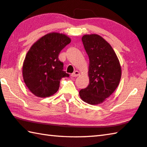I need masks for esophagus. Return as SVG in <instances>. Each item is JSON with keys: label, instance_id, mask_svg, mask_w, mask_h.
<instances>
[{"label": "esophagus", "instance_id": "esophagus-1", "mask_svg": "<svg viewBox=\"0 0 147 147\" xmlns=\"http://www.w3.org/2000/svg\"><path fill=\"white\" fill-rule=\"evenodd\" d=\"M80 75V73H79V71H75L73 73H72V74H71V76H73V77H76V76H78Z\"/></svg>", "mask_w": 147, "mask_h": 147}]
</instances>
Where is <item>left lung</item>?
<instances>
[{
    "mask_svg": "<svg viewBox=\"0 0 147 147\" xmlns=\"http://www.w3.org/2000/svg\"><path fill=\"white\" fill-rule=\"evenodd\" d=\"M89 57V85L80 91L84 102L91 105L102 103L111 95L120 82V62L111 46L98 34H86L82 38Z\"/></svg>",
    "mask_w": 147,
    "mask_h": 147,
    "instance_id": "8db88e82",
    "label": "left lung"
}]
</instances>
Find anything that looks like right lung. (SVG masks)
I'll use <instances>...</instances> for the list:
<instances>
[{"label":"right lung","instance_id":"right-lung-1","mask_svg":"<svg viewBox=\"0 0 147 147\" xmlns=\"http://www.w3.org/2000/svg\"><path fill=\"white\" fill-rule=\"evenodd\" d=\"M71 39L67 35L51 32L32 45L23 64L24 83L35 96L45 98L58 91L62 78L69 75L59 60L61 51Z\"/></svg>","mask_w":147,"mask_h":147}]
</instances>
